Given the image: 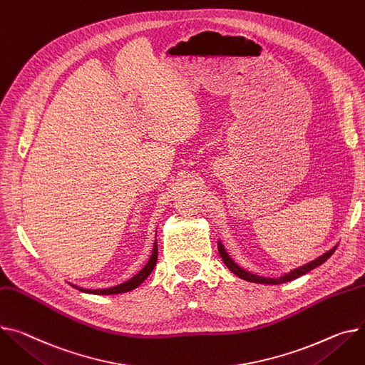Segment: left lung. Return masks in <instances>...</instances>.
Wrapping results in <instances>:
<instances>
[{
    "mask_svg": "<svg viewBox=\"0 0 365 365\" xmlns=\"http://www.w3.org/2000/svg\"><path fill=\"white\" fill-rule=\"evenodd\" d=\"M217 245H218V254H220L223 262L226 264L227 269H229L235 276H237V277H240V279H244V280H247V282L261 283V284H280V283H286V282H290V280H295V279H298V277L307 274L308 272H311V270H314V269H317V267L322 265L323 262H326V261L333 255V252H334L336 248H337V245H334L331 250H329L327 252H324V254L320 255L319 258H315V259H312V261H309V262H307V264L298 267V269L290 270L289 273H286V274H283V276H280V277H264V276H258V274H254V273H251V272H248V270H245V269H242V267H240L239 264H236V262L230 258V255L227 254L225 245L222 244V240H218Z\"/></svg>",
    "mask_w": 365,
    "mask_h": 365,
    "instance_id": "left-lung-1",
    "label": "left lung"
}]
</instances>
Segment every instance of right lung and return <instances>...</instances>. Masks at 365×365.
Returning a JSON list of instances; mask_svg holds the SVG:
<instances>
[{
  "instance_id": "add662e5",
  "label": "right lung",
  "mask_w": 365,
  "mask_h": 365,
  "mask_svg": "<svg viewBox=\"0 0 365 365\" xmlns=\"http://www.w3.org/2000/svg\"><path fill=\"white\" fill-rule=\"evenodd\" d=\"M157 258H158V248H157V239L154 242V247H153V252H151V257L148 259V262L145 264L143 269L136 273L132 279L120 283L117 286H113V287H107V289H85V287H79L76 284H71L73 287L79 289L81 292H85V294H92V295H115V294H125V292H130V290L136 289L145 279H147L151 272L154 270V267L157 264Z\"/></svg>"
}]
</instances>
